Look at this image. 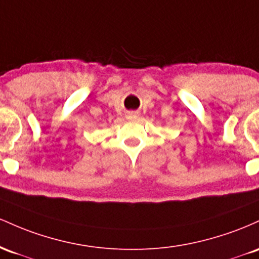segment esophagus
Wrapping results in <instances>:
<instances>
[{
  "instance_id": "1",
  "label": "esophagus",
  "mask_w": 259,
  "mask_h": 259,
  "mask_svg": "<svg viewBox=\"0 0 259 259\" xmlns=\"http://www.w3.org/2000/svg\"><path fill=\"white\" fill-rule=\"evenodd\" d=\"M127 117H128L130 120H136V118L138 117V114H137V112H135V111L128 112V114H127Z\"/></svg>"
}]
</instances>
